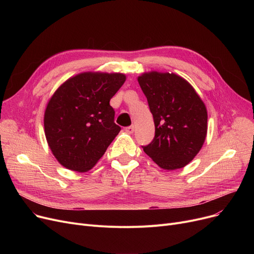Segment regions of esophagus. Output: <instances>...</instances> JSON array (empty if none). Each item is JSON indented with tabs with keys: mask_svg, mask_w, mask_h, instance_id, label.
I'll list each match as a JSON object with an SVG mask.
<instances>
[{
	"mask_svg": "<svg viewBox=\"0 0 254 254\" xmlns=\"http://www.w3.org/2000/svg\"><path fill=\"white\" fill-rule=\"evenodd\" d=\"M126 132H127V134H132V132L135 131V127L134 126H129V127H127L125 128Z\"/></svg>",
	"mask_w": 254,
	"mask_h": 254,
	"instance_id": "obj_1",
	"label": "esophagus"
}]
</instances>
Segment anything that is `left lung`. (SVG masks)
Returning <instances> with one entry per match:
<instances>
[{"label":"left lung","instance_id":"obj_1","mask_svg":"<svg viewBox=\"0 0 254 254\" xmlns=\"http://www.w3.org/2000/svg\"><path fill=\"white\" fill-rule=\"evenodd\" d=\"M153 115L155 135L143 150L165 170L191 162L207 136V109L186 80L174 73L148 72L138 77Z\"/></svg>","mask_w":254,"mask_h":254}]
</instances>
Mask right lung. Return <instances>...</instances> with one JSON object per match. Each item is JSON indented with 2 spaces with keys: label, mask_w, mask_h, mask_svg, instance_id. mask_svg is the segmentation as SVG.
<instances>
[{
  "label": "right lung",
  "mask_w": 254,
  "mask_h": 254,
  "mask_svg": "<svg viewBox=\"0 0 254 254\" xmlns=\"http://www.w3.org/2000/svg\"><path fill=\"white\" fill-rule=\"evenodd\" d=\"M122 73L84 72L64 81L50 98L44 129L49 148L64 168L89 171L120 131L111 98L123 86Z\"/></svg>",
  "instance_id": "1"
}]
</instances>
